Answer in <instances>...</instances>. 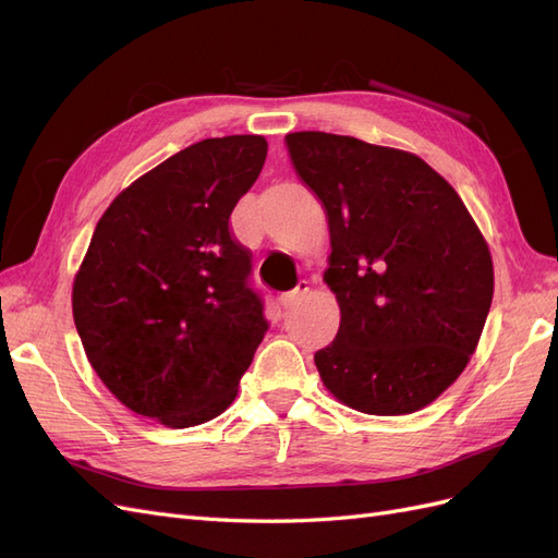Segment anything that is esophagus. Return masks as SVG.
Returning a JSON list of instances; mask_svg holds the SVG:
<instances>
[{"instance_id":"esophagus-1","label":"esophagus","mask_w":558,"mask_h":558,"mask_svg":"<svg viewBox=\"0 0 558 558\" xmlns=\"http://www.w3.org/2000/svg\"><path fill=\"white\" fill-rule=\"evenodd\" d=\"M307 293H310V281H300L291 293H283V295L279 298L281 307H283V310H291V307L298 305V302H300L302 298H305Z\"/></svg>"}]
</instances>
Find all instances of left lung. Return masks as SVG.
I'll return each instance as SVG.
<instances>
[{
    "label": "left lung",
    "mask_w": 558,
    "mask_h": 558,
    "mask_svg": "<svg viewBox=\"0 0 558 558\" xmlns=\"http://www.w3.org/2000/svg\"><path fill=\"white\" fill-rule=\"evenodd\" d=\"M295 172L326 207V283L340 330L314 353L347 408L400 416L461 377L494 298L492 251L463 199L408 150L328 132L286 134Z\"/></svg>",
    "instance_id": "left-lung-1"
}]
</instances>
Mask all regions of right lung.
I'll return each instance as SVG.
<instances>
[{
	"instance_id": "1",
	"label": "right lung",
	"mask_w": 558,
	"mask_h": 558,
	"mask_svg": "<svg viewBox=\"0 0 558 558\" xmlns=\"http://www.w3.org/2000/svg\"><path fill=\"white\" fill-rule=\"evenodd\" d=\"M260 134L202 140L118 193L72 289L86 356L128 410L167 428L223 414L267 320L230 214L258 179Z\"/></svg>"
}]
</instances>
